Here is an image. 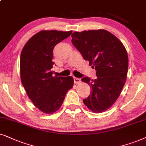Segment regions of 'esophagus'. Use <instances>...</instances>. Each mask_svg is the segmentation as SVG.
Returning <instances> with one entry per match:
<instances>
[{"instance_id":"obj_1","label":"esophagus","mask_w":146,"mask_h":146,"mask_svg":"<svg viewBox=\"0 0 146 146\" xmlns=\"http://www.w3.org/2000/svg\"><path fill=\"white\" fill-rule=\"evenodd\" d=\"M73 80H74V82L75 83H76V84L81 82V79L79 78H77V77H73Z\"/></svg>"}]
</instances>
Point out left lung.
Segmentation results:
<instances>
[{
    "label": "left lung",
    "instance_id": "8db88e82",
    "mask_svg": "<svg viewBox=\"0 0 146 146\" xmlns=\"http://www.w3.org/2000/svg\"><path fill=\"white\" fill-rule=\"evenodd\" d=\"M71 42L83 59L96 71V79H81L91 87V94L83 100L92 111L99 113L110 108L119 98L125 85L128 56L122 42L108 31H84L71 35Z\"/></svg>",
    "mask_w": 146,
    "mask_h": 146
}]
</instances>
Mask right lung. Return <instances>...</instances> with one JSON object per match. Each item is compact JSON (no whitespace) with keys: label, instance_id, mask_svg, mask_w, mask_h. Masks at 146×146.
<instances>
[{"label":"right lung","instance_id":"obj_1","mask_svg":"<svg viewBox=\"0 0 146 146\" xmlns=\"http://www.w3.org/2000/svg\"><path fill=\"white\" fill-rule=\"evenodd\" d=\"M71 33L72 31H40L27 42L21 51V82L29 99L45 113H53L61 108L74 83L71 76L53 77L51 69L54 47Z\"/></svg>","mask_w":146,"mask_h":146}]
</instances>
